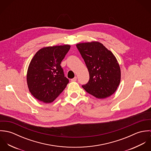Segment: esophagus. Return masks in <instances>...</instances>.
Listing matches in <instances>:
<instances>
[{
  "mask_svg": "<svg viewBox=\"0 0 151 151\" xmlns=\"http://www.w3.org/2000/svg\"><path fill=\"white\" fill-rule=\"evenodd\" d=\"M77 81V77H75L74 78L71 79V81H72V82H74V81Z\"/></svg>",
  "mask_w": 151,
  "mask_h": 151,
  "instance_id": "1",
  "label": "esophagus"
}]
</instances>
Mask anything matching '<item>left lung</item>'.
Listing matches in <instances>:
<instances>
[{"label":"left lung","mask_w":151,"mask_h":151,"mask_svg":"<svg viewBox=\"0 0 151 151\" xmlns=\"http://www.w3.org/2000/svg\"><path fill=\"white\" fill-rule=\"evenodd\" d=\"M76 46L89 74V81L83 88L99 99L111 95L121 79L120 68L114 55L99 42L78 43Z\"/></svg>","instance_id":"1"}]
</instances>
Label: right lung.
I'll return each instance as SVG.
<instances>
[{
  "instance_id": "add662e5",
  "label": "right lung",
  "mask_w": 151,
  "mask_h": 151,
  "mask_svg": "<svg viewBox=\"0 0 151 151\" xmlns=\"http://www.w3.org/2000/svg\"><path fill=\"white\" fill-rule=\"evenodd\" d=\"M70 49L69 45L45 47L32 59L27 81L29 92L38 100L51 103L67 86L69 81L60 63Z\"/></svg>"
}]
</instances>
